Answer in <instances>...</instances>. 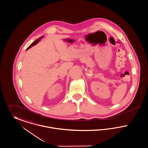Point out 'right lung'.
I'll use <instances>...</instances> for the list:
<instances>
[{"label": "right lung", "instance_id": "obj_1", "mask_svg": "<svg viewBox=\"0 0 148 148\" xmlns=\"http://www.w3.org/2000/svg\"><path fill=\"white\" fill-rule=\"evenodd\" d=\"M42 37H43V36H42V37H41L38 38V39H37V40H36L35 41H34V42L32 44L29 45V47L27 48V50L29 49V48H31V47H32L33 46H34V45H36V44H37V43L39 42V41H40V40H41V39Z\"/></svg>", "mask_w": 148, "mask_h": 148}]
</instances>
